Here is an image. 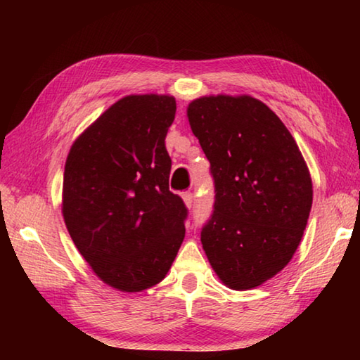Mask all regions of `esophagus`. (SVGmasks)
Instances as JSON below:
<instances>
[{"instance_id": "1", "label": "esophagus", "mask_w": 360, "mask_h": 360, "mask_svg": "<svg viewBox=\"0 0 360 360\" xmlns=\"http://www.w3.org/2000/svg\"><path fill=\"white\" fill-rule=\"evenodd\" d=\"M182 200H184L187 208H192V206H193V193L192 192L182 193Z\"/></svg>"}]
</instances>
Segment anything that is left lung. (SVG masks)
Returning <instances> with one entry per match:
<instances>
[{
    "mask_svg": "<svg viewBox=\"0 0 360 360\" xmlns=\"http://www.w3.org/2000/svg\"><path fill=\"white\" fill-rule=\"evenodd\" d=\"M187 119L216 187L202 230L206 257L227 288H257L302 241L313 205L307 162L281 119L251 95L200 96Z\"/></svg>",
    "mask_w": 360,
    "mask_h": 360,
    "instance_id": "obj_1",
    "label": "left lung"
}]
</instances>
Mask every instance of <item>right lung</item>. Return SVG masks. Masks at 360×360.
<instances>
[{
	"instance_id": "1",
	"label": "right lung",
	"mask_w": 360,
	"mask_h": 360,
	"mask_svg": "<svg viewBox=\"0 0 360 360\" xmlns=\"http://www.w3.org/2000/svg\"><path fill=\"white\" fill-rule=\"evenodd\" d=\"M172 95H127L72 143L62 212L71 240L103 283L141 292L167 276L184 240L187 208L169 192L165 136Z\"/></svg>"
}]
</instances>
